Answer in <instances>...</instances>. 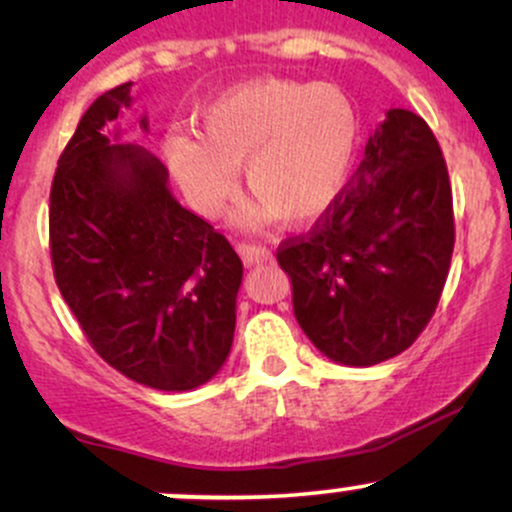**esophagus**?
<instances>
[{"label": "esophagus", "mask_w": 512, "mask_h": 512, "mask_svg": "<svg viewBox=\"0 0 512 512\" xmlns=\"http://www.w3.org/2000/svg\"><path fill=\"white\" fill-rule=\"evenodd\" d=\"M238 255L243 257V262L248 264V267H255V264L272 260V252L264 248V245H255V243H238Z\"/></svg>", "instance_id": "1"}]
</instances>
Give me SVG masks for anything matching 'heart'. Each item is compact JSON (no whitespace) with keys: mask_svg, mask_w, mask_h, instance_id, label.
Here are the masks:
<instances>
[{"mask_svg":"<svg viewBox=\"0 0 512 512\" xmlns=\"http://www.w3.org/2000/svg\"><path fill=\"white\" fill-rule=\"evenodd\" d=\"M358 146L354 105L339 88L255 79L211 101L199 132L163 139V158L190 204L214 216L236 190V168L255 199L243 226L310 223L342 195Z\"/></svg>","mask_w":512,"mask_h":512,"instance_id":"heart-1","label":"heart"}]
</instances>
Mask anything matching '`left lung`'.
Listing matches in <instances>:
<instances>
[{"label":"left lung","instance_id":"1","mask_svg":"<svg viewBox=\"0 0 512 512\" xmlns=\"http://www.w3.org/2000/svg\"><path fill=\"white\" fill-rule=\"evenodd\" d=\"M455 226L443 151L411 110L390 108L354 180L308 236L276 252L315 349L366 368L414 344L448 279Z\"/></svg>","mask_w":512,"mask_h":512}]
</instances>
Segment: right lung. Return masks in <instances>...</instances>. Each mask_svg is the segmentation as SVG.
I'll return each instance as SVG.
<instances>
[{
  "label": "right lung",
  "instance_id": "1",
  "mask_svg": "<svg viewBox=\"0 0 512 512\" xmlns=\"http://www.w3.org/2000/svg\"><path fill=\"white\" fill-rule=\"evenodd\" d=\"M105 91L57 161L50 192L55 279L88 342L134 383L187 392L231 354L243 262L173 197L168 170L105 127L132 105ZM149 132V120H139Z\"/></svg>",
  "mask_w": 512,
  "mask_h": 512
}]
</instances>
